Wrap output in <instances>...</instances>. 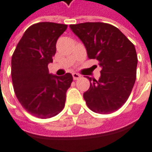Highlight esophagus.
<instances>
[{"label": "esophagus", "mask_w": 152, "mask_h": 152, "mask_svg": "<svg viewBox=\"0 0 152 152\" xmlns=\"http://www.w3.org/2000/svg\"><path fill=\"white\" fill-rule=\"evenodd\" d=\"M72 76H73V79H74V80H77V79H79V78L81 77V75L78 74V73H73V74H72Z\"/></svg>", "instance_id": "1"}]
</instances>
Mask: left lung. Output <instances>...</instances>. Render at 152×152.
<instances>
[{"label": "left lung", "instance_id": "obj_1", "mask_svg": "<svg viewBox=\"0 0 152 152\" xmlns=\"http://www.w3.org/2000/svg\"><path fill=\"white\" fill-rule=\"evenodd\" d=\"M70 28L84 44L88 58L98 60L102 67L98 81L87 76L90 87L83 93L87 107L101 114L117 111L127 101L136 79L134 45L111 24L84 23Z\"/></svg>", "mask_w": 152, "mask_h": 152}]
</instances>
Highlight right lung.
<instances>
[{
    "instance_id": "right-lung-1",
    "label": "right lung",
    "mask_w": 152,
    "mask_h": 152,
    "mask_svg": "<svg viewBox=\"0 0 152 152\" xmlns=\"http://www.w3.org/2000/svg\"><path fill=\"white\" fill-rule=\"evenodd\" d=\"M67 28L66 24L38 23L24 33L12 57L14 92L22 106L34 117L52 118L65 107L66 92L73 77L49 73L56 42Z\"/></svg>"
}]
</instances>
